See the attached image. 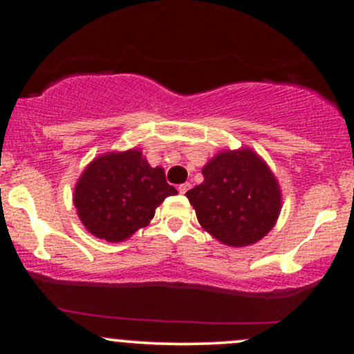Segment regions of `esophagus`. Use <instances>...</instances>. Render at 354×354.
<instances>
[{
    "instance_id": "34e87169",
    "label": "esophagus",
    "mask_w": 354,
    "mask_h": 354,
    "mask_svg": "<svg viewBox=\"0 0 354 354\" xmlns=\"http://www.w3.org/2000/svg\"><path fill=\"white\" fill-rule=\"evenodd\" d=\"M190 188H192V183L185 182V183H182V185H178V192H180V193H187L188 190H190Z\"/></svg>"
}]
</instances>
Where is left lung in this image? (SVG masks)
Segmentation results:
<instances>
[{"instance_id": "8db88e82", "label": "left lung", "mask_w": 354, "mask_h": 354, "mask_svg": "<svg viewBox=\"0 0 354 354\" xmlns=\"http://www.w3.org/2000/svg\"><path fill=\"white\" fill-rule=\"evenodd\" d=\"M203 180L185 195L198 222L222 245H253L274 229L282 192L268 162L251 148L222 149L201 169Z\"/></svg>"}]
</instances>
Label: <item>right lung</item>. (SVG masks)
<instances>
[{
	"instance_id": "1",
	"label": "right lung",
	"mask_w": 354,
	"mask_h": 354,
	"mask_svg": "<svg viewBox=\"0 0 354 354\" xmlns=\"http://www.w3.org/2000/svg\"><path fill=\"white\" fill-rule=\"evenodd\" d=\"M177 190L162 167H151L138 148L96 156L74 188V206L96 239L118 243L147 227L154 211Z\"/></svg>"
}]
</instances>
